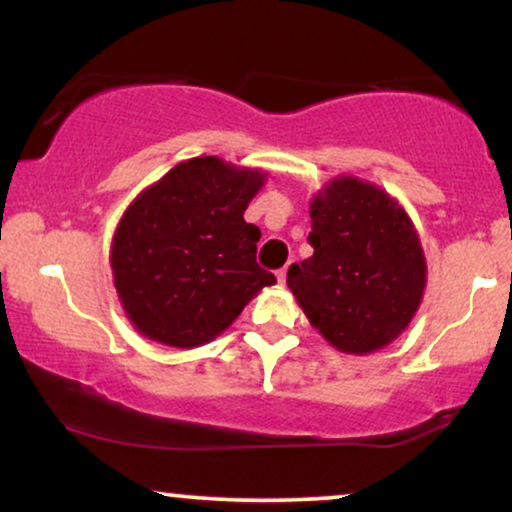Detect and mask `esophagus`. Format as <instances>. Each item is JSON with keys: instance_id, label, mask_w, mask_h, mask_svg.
Listing matches in <instances>:
<instances>
[{"instance_id": "34e87169", "label": "esophagus", "mask_w": 512, "mask_h": 512, "mask_svg": "<svg viewBox=\"0 0 512 512\" xmlns=\"http://www.w3.org/2000/svg\"><path fill=\"white\" fill-rule=\"evenodd\" d=\"M277 282H280V284H284V282H287V268L277 270Z\"/></svg>"}]
</instances>
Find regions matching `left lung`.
<instances>
[{"label": "left lung", "instance_id": "1", "mask_svg": "<svg viewBox=\"0 0 512 512\" xmlns=\"http://www.w3.org/2000/svg\"><path fill=\"white\" fill-rule=\"evenodd\" d=\"M315 254L287 284L310 324L341 353L367 355L409 327L426 289V256L400 204L338 176L310 202Z\"/></svg>", "mask_w": 512, "mask_h": 512}]
</instances>
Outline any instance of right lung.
<instances>
[{"instance_id": "add662e5", "label": "right lung", "mask_w": 512, "mask_h": 512, "mask_svg": "<svg viewBox=\"0 0 512 512\" xmlns=\"http://www.w3.org/2000/svg\"><path fill=\"white\" fill-rule=\"evenodd\" d=\"M258 169L195 157L145 188L112 237V280L126 317L150 341L197 348L230 327L275 275L256 263L261 230L244 211Z\"/></svg>"}]
</instances>
